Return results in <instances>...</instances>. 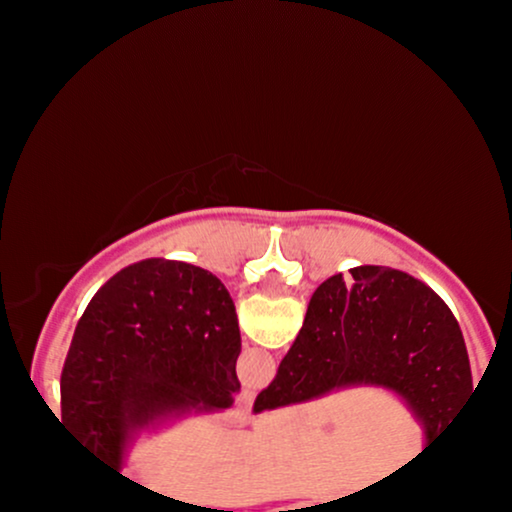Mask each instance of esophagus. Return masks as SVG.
I'll list each match as a JSON object with an SVG mask.
<instances>
[{"mask_svg": "<svg viewBox=\"0 0 512 512\" xmlns=\"http://www.w3.org/2000/svg\"><path fill=\"white\" fill-rule=\"evenodd\" d=\"M250 411H252V395L250 392H240L236 404L226 411V419L231 424H245L250 419Z\"/></svg>", "mask_w": 512, "mask_h": 512, "instance_id": "obj_1", "label": "esophagus"}]
</instances>
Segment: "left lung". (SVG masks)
I'll return each mask as SVG.
<instances>
[{"label": "left lung", "mask_w": 512, "mask_h": 512, "mask_svg": "<svg viewBox=\"0 0 512 512\" xmlns=\"http://www.w3.org/2000/svg\"><path fill=\"white\" fill-rule=\"evenodd\" d=\"M240 330L207 269L144 260L117 272L81 315L62 368V426L120 469L129 433L185 409H226L240 392Z\"/></svg>", "instance_id": "left-lung-1"}]
</instances>
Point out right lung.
<instances>
[{"label": "right lung", "instance_id": "1", "mask_svg": "<svg viewBox=\"0 0 512 512\" xmlns=\"http://www.w3.org/2000/svg\"><path fill=\"white\" fill-rule=\"evenodd\" d=\"M383 385L419 416L431 448L472 397V370L455 315L414 276L356 267L317 286L296 342L255 411L334 387Z\"/></svg>", "mask_w": 512, "mask_h": 512}]
</instances>
